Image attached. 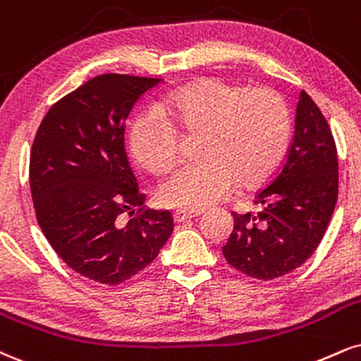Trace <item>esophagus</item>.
I'll use <instances>...</instances> for the list:
<instances>
[{"mask_svg":"<svg viewBox=\"0 0 361 361\" xmlns=\"http://www.w3.org/2000/svg\"><path fill=\"white\" fill-rule=\"evenodd\" d=\"M202 212L200 210H176L175 214H173V219H175V222L181 224V222H186V220H192L195 216H198Z\"/></svg>","mask_w":361,"mask_h":361,"instance_id":"34e87169","label":"esophagus"}]
</instances>
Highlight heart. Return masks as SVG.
I'll return each mask as SVG.
<instances>
[{"label":"heart","mask_w":361,"mask_h":361,"mask_svg":"<svg viewBox=\"0 0 361 361\" xmlns=\"http://www.w3.org/2000/svg\"><path fill=\"white\" fill-rule=\"evenodd\" d=\"M131 126L129 149L139 166L164 175L176 161L178 134H198V161L178 168L159 186L163 205L202 210L232 192L276 171L288 153L290 114L271 87H244L222 79H200L173 90Z\"/></svg>","instance_id":"b5f03b06"}]
</instances>
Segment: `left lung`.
Segmentation results:
<instances>
[{
	"mask_svg": "<svg viewBox=\"0 0 361 361\" xmlns=\"http://www.w3.org/2000/svg\"><path fill=\"white\" fill-rule=\"evenodd\" d=\"M294 137L274 180L255 195L257 214L233 212L227 262L260 281L282 277L318 249L338 200V154L328 121L305 90Z\"/></svg>",
	"mask_w": 361,
	"mask_h": 361,
	"instance_id": "1",
	"label": "left lung"
}]
</instances>
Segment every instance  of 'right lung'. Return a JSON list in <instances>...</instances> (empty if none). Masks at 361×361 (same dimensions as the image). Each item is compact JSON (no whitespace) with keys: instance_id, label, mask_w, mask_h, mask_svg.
<instances>
[{"instance_id":"add662e5","label":"right lung","mask_w":361,"mask_h":361,"mask_svg":"<svg viewBox=\"0 0 361 361\" xmlns=\"http://www.w3.org/2000/svg\"><path fill=\"white\" fill-rule=\"evenodd\" d=\"M159 79L102 73L67 94L43 117L30 153L38 225L77 274L107 286L149 266L173 232L168 210L146 197L124 149L126 119ZM132 216L128 224L118 216Z\"/></svg>"}]
</instances>
